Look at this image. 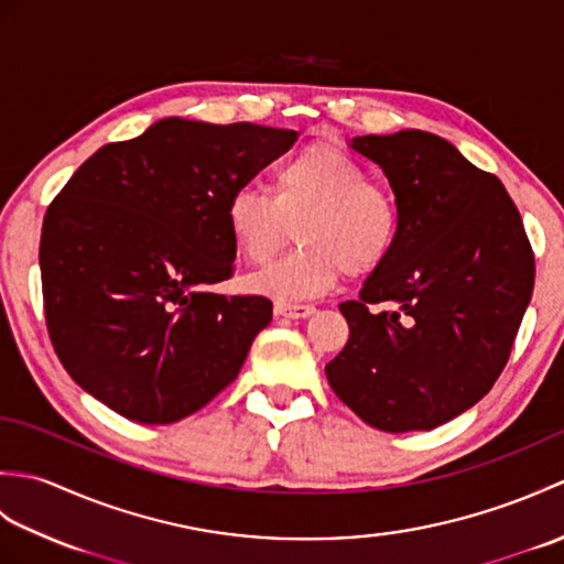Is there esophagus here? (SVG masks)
Wrapping results in <instances>:
<instances>
[{
  "label": "esophagus",
  "instance_id": "34e87169",
  "mask_svg": "<svg viewBox=\"0 0 564 564\" xmlns=\"http://www.w3.org/2000/svg\"><path fill=\"white\" fill-rule=\"evenodd\" d=\"M273 313L279 317H289V319H303L315 313L313 305H301V303H285V301H275Z\"/></svg>",
  "mask_w": 564,
  "mask_h": 564
}]
</instances>
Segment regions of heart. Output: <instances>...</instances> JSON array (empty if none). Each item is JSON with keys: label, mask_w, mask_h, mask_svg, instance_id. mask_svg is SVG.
Masks as SVG:
<instances>
[{"label": "heart", "mask_w": 564, "mask_h": 564, "mask_svg": "<svg viewBox=\"0 0 564 564\" xmlns=\"http://www.w3.org/2000/svg\"><path fill=\"white\" fill-rule=\"evenodd\" d=\"M225 223L249 263H267L295 225L303 247L251 275L249 285L281 301H305L332 291L344 271H378L400 242L402 208L390 186L368 178L361 160L315 140L275 166L271 196L237 186L225 203Z\"/></svg>", "instance_id": "obj_1"}]
</instances>
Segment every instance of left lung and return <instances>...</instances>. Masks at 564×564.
Here are the masks:
<instances>
[{
	"mask_svg": "<svg viewBox=\"0 0 564 564\" xmlns=\"http://www.w3.org/2000/svg\"><path fill=\"white\" fill-rule=\"evenodd\" d=\"M402 208L392 257L339 305L349 341L325 373L337 398L390 434L470 410L505 370L531 303L535 261L495 174L424 130L354 138Z\"/></svg>",
	"mask_w": 564,
	"mask_h": 564,
	"instance_id": "obj_1",
	"label": "left lung"
}]
</instances>
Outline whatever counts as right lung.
Listing matches in <instances>:
<instances>
[{
  "label": "right lung",
  "instance_id": "right-lung-1",
  "mask_svg": "<svg viewBox=\"0 0 564 564\" xmlns=\"http://www.w3.org/2000/svg\"><path fill=\"white\" fill-rule=\"evenodd\" d=\"M295 140L164 118L72 174L39 259L47 334L82 390L130 422L174 424L237 378L273 305L208 291L235 271L225 203Z\"/></svg>",
  "mask_w": 564,
  "mask_h": 564
}]
</instances>
